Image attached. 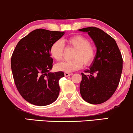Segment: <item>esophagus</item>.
I'll use <instances>...</instances> for the list:
<instances>
[{
    "label": "esophagus",
    "mask_w": 133,
    "mask_h": 133,
    "mask_svg": "<svg viewBox=\"0 0 133 133\" xmlns=\"http://www.w3.org/2000/svg\"><path fill=\"white\" fill-rule=\"evenodd\" d=\"M71 75V73H70L69 72H65V76H69Z\"/></svg>",
    "instance_id": "1"
}]
</instances>
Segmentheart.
<instances>
[{
    "label": "heart",
    "instance_id": "heart-1",
    "mask_svg": "<svg viewBox=\"0 0 133 133\" xmlns=\"http://www.w3.org/2000/svg\"><path fill=\"white\" fill-rule=\"evenodd\" d=\"M68 45L75 48L73 55L74 60L65 61L58 63L56 68L58 71L72 72L82 68L84 63L89 65L95 56V48L86 37L80 35L73 36L66 39ZM65 45L62 40H57L51 45L50 54L55 60H62L63 56Z\"/></svg>",
    "mask_w": 133,
    "mask_h": 133
}]
</instances>
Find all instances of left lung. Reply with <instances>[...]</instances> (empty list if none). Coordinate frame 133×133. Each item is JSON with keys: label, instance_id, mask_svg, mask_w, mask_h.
<instances>
[{"label": "left lung", "instance_id": "left-lung-1", "mask_svg": "<svg viewBox=\"0 0 133 133\" xmlns=\"http://www.w3.org/2000/svg\"><path fill=\"white\" fill-rule=\"evenodd\" d=\"M79 32L88 33L94 42L96 54L85 73H82L79 86L82 97L93 104H101L110 99L119 85L123 70V58L115 39L96 27L84 28Z\"/></svg>", "mask_w": 133, "mask_h": 133}]
</instances>
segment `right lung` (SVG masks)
<instances>
[{
	"instance_id": "obj_1",
	"label": "right lung",
	"mask_w": 133,
	"mask_h": 133,
	"mask_svg": "<svg viewBox=\"0 0 133 133\" xmlns=\"http://www.w3.org/2000/svg\"><path fill=\"white\" fill-rule=\"evenodd\" d=\"M65 32L37 29L17 43L11 58L15 84L21 96L30 103L46 106L54 103L60 92L63 71L51 73L50 47Z\"/></svg>"
}]
</instances>
